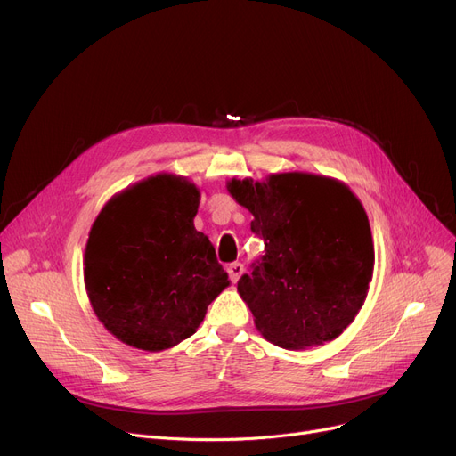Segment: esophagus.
<instances>
[{"label": "esophagus", "mask_w": 456, "mask_h": 456, "mask_svg": "<svg viewBox=\"0 0 456 456\" xmlns=\"http://www.w3.org/2000/svg\"><path fill=\"white\" fill-rule=\"evenodd\" d=\"M227 272H229L231 281L238 282V279H240L242 273H244V265H242V262H232V265L227 268Z\"/></svg>", "instance_id": "34e87169"}]
</instances>
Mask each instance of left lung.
<instances>
[{"label": "left lung", "mask_w": 456, "mask_h": 456, "mask_svg": "<svg viewBox=\"0 0 456 456\" xmlns=\"http://www.w3.org/2000/svg\"><path fill=\"white\" fill-rule=\"evenodd\" d=\"M227 191L265 238L266 255L238 281L256 330L282 349L338 338L373 279V236L361 200L346 183L310 172L232 177Z\"/></svg>", "instance_id": "obj_1"}]
</instances>
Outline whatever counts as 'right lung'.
Segmentation results:
<instances>
[{
  "label": "right lung",
  "mask_w": 456,
  "mask_h": 456,
  "mask_svg": "<svg viewBox=\"0 0 456 456\" xmlns=\"http://www.w3.org/2000/svg\"><path fill=\"white\" fill-rule=\"evenodd\" d=\"M200 188L155 174L114 194L88 232L83 273L94 314L114 338L164 351L190 338L231 284L194 227Z\"/></svg>",
  "instance_id": "1"
}]
</instances>
